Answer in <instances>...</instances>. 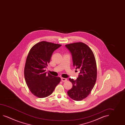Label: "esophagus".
Here are the masks:
<instances>
[{"label": "esophagus", "instance_id": "obj_1", "mask_svg": "<svg viewBox=\"0 0 125 125\" xmlns=\"http://www.w3.org/2000/svg\"><path fill=\"white\" fill-rule=\"evenodd\" d=\"M61 81L62 82H65V81H66L67 80L66 78H61Z\"/></svg>", "mask_w": 125, "mask_h": 125}]
</instances>
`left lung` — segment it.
<instances>
[{
    "instance_id": "left-lung-1",
    "label": "left lung",
    "mask_w": 125,
    "mask_h": 125,
    "mask_svg": "<svg viewBox=\"0 0 125 125\" xmlns=\"http://www.w3.org/2000/svg\"><path fill=\"white\" fill-rule=\"evenodd\" d=\"M72 57L73 66L80 73L76 80L69 78L73 87L67 94L73 100L81 101L86 98L93 88L97 78V67L94 55L91 48L82 42L65 45Z\"/></svg>"
}]
</instances>
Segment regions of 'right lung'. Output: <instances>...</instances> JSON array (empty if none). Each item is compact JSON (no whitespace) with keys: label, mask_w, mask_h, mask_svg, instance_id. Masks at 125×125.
Returning a JSON list of instances; mask_svg holds the SVG:
<instances>
[{"label":"right lung","mask_w":125,"mask_h":125,"mask_svg":"<svg viewBox=\"0 0 125 125\" xmlns=\"http://www.w3.org/2000/svg\"><path fill=\"white\" fill-rule=\"evenodd\" d=\"M61 45L42 41L31 48L27 57L24 69L25 82L31 93L40 98L52 93L60 83L61 78L46 72L54 51Z\"/></svg>","instance_id":"right-lung-1"}]
</instances>
